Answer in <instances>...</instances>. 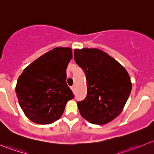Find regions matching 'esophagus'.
Wrapping results in <instances>:
<instances>
[{"label":"esophagus","instance_id":"obj_1","mask_svg":"<svg viewBox=\"0 0 154 154\" xmlns=\"http://www.w3.org/2000/svg\"><path fill=\"white\" fill-rule=\"evenodd\" d=\"M71 90H72L73 91H75V86H71Z\"/></svg>","mask_w":154,"mask_h":154}]
</instances>
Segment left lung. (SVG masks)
Wrapping results in <instances>:
<instances>
[{
	"label": "left lung",
	"instance_id": "8db88e82",
	"mask_svg": "<svg viewBox=\"0 0 154 154\" xmlns=\"http://www.w3.org/2000/svg\"><path fill=\"white\" fill-rule=\"evenodd\" d=\"M75 63L86 77L87 95L77 102L83 119L105 125L116 119L125 106L132 89L130 76L116 60L96 48L76 49Z\"/></svg>",
	"mask_w": 154,
	"mask_h": 154
}]
</instances>
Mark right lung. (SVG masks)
Masks as SVG:
<instances>
[{
    "mask_svg": "<svg viewBox=\"0 0 154 154\" xmlns=\"http://www.w3.org/2000/svg\"><path fill=\"white\" fill-rule=\"evenodd\" d=\"M71 58V48H56L31 63L18 77L15 92L29 120L39 125L53 123L74 98L66 83V68Z\"/></svg>",
    "mask_w": 154,
    "mask_h": 154,
    "instance_id": "right-lung-1",
    "label": "right lung"
}]
</instances>
